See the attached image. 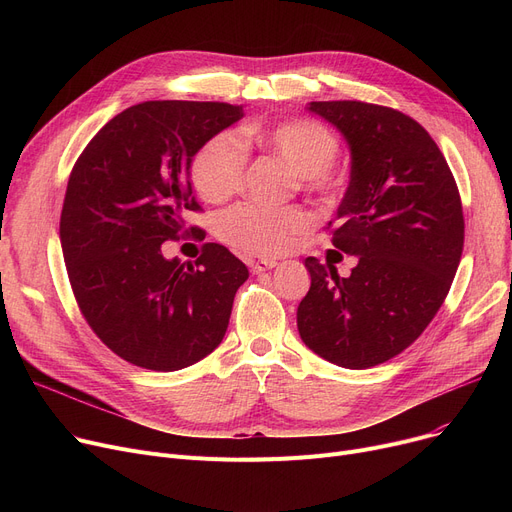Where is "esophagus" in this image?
Instances as JSON below:
<instances>
[{
    "label": "esophagus",
    "instance_id": "esophagus-1",
    "mask_svg": "<svg viewBox=\"0 0 512 512\" xmlns=\"http://www.w3.org/2000/svg\"><path fill=\"white\" fill-rule=\"evenodd\" d=\"M278 261L276 259H259V261H251V272L253 274H263L267 270H272V267H276Z\"/></svg>",
    "mask_w": 512,
    "mask_h": 512
}]
</instances>
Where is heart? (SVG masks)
<instances>
[{
    "mask_svg": "<svg viewBox=\"0 0 512 512\" xmlns=\"http://www.w3.org/2000/svg\"><path fill=\"white\" fill-rule=\"evenodd\" d=\"M255 145L274 155L294 172V182L307 193L332 186V168L340 153L336 134L317 120L290 118L265 126H245L240 139L218 132L193 159L197 193L209 203H222L236 195L245 180L247 151ZM311 228V215L301 207H261L240 203L222 213L218 232L230 247L251 255L274 257L290 251Z\"/></svg>",
    "mask_w": 512,
    "mask_h": 512,
    "instance_id": "b5f03b06",
    "label": "heart"
}]
</instances>
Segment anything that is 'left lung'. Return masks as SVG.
Returning a JSON list of instances; mask_svg holds the SVG:
<instances>
[{
	"mask_svg": "<svg viewBox=\"0 0 512 512\" xmlns=\"http://www.w3.org/2000/svg\"><path fill=\"white\" fill-rule=\"evenodd\" d=\"M309 110L351 147V182L328 230L357 265L340 278L332 263L305 259L311 288L297 326L319 357L367 369L405 351L442 307L465 242L459 186L411 116L365 101H311Z\"/></svg>",
	"mask_w": 512,
	"mask_h": 512,
	"instance_id": "8db88e82",
	"label": "left lung"
}]
</instances>
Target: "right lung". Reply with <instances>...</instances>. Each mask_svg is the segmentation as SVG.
I'll use <instances>...</instances> for the list:
<instances>
[{
	"label": "right lung",
	"mask_w": 512,
	"mask_h": 512,
	"mask_svg": "<svg viewBox=\"0 0 512 512\" xmlns=\"http://www.w3.org/2000/svg\"><path fill=\"white\" fill-rule=\"evenodd\" d=\"M220 101H145L107 122L68 178L60 240L80 313L120 359L176 371L222 342L247 265L218 242L193 263L161 245L201 232L203 211L188 168L195 153L236 120Z\"/></svg>",
	"instance_id": "add662e5"
}]
</instances>
